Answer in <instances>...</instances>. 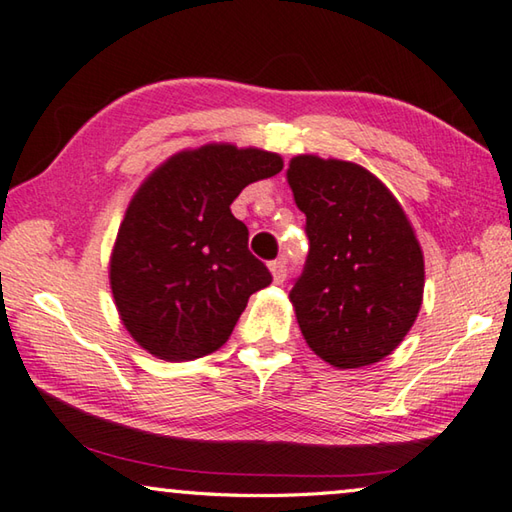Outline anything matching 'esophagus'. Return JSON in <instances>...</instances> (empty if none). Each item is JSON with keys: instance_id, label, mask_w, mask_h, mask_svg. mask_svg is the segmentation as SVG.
I'll return each instance as SVG.
<instances>
[{"instance_id": "esophagus-1", "label": "esophagus", "mask_w": 512, "mask_h": 512, "mask_svg": "<svg viewBox=\"0 0 512 512\" xmlns=\"http://www.w3.org/2000/svg\"><path fill=\"white\" fill-rule=\"evenodd\" d=\"M268 268H271V275H273L275 284H282L286 280V262H284V259L271 262V264H268Z\"/></svg>"}]
</instances>
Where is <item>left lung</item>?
<instances>
[{
    "label": "left lung",
    "mask_w": 512,
    "mask_h": 512,
    "mask_svg": "<svg viewBox=\"0 0 512 512\" xmlns=\"http://www.w3.org/2000/svg\"><path fill=\"white\" fill-rule=\"evenodd\" d=\"M286 179L311 244L288 293L306 345L338 369L374 365L401 345L423 304V250L410 219L356 163L300 154Z\"/></svg>",
    "instance_id": "obj_1"
}]
</instances>
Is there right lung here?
Returning <instances> with one entry per match:
<instances>
[{
	"mask_svg": "<svg viewBox=\"0 0 512 512\" xmlns=\"http://www.w3.org/2000/svg\"><path fill=\"white\" fill-rule=\"evenodd\" d=\"M282 167L275 152L210 143L170 156L141 183L111 250L109 284L145 351L167 362L208 356L230 338L248 297L273 282L230 203Z\"/></svg>",
	"mask_w": 512,
	"mask_h": 512,
	"instance_id": "add662e5",
	"label": "right lung"
}]
</instances>
